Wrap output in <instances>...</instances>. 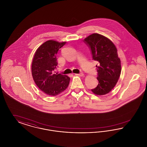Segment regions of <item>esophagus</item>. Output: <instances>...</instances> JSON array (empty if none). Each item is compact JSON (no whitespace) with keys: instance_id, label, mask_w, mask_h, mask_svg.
Instances as JSON below:
<instances>
[{"instance_id":"esophagus-1","label":"esophagus","mask_w":147,"mask_h":147,"mask_svg":"<svg viewBox=\"0 0 147 147\" xmlns=\"http://www.w3.org/2000/svg\"><path fill=\"white\" fill-rule=\"evenodd\" d=\"M76 75H77L78 76H79V77H83L84 76V74L82 73H79V74H75Z\"/></svg>"}]
</instances>
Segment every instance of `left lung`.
Wrapping results in <instances>:
<instances>
[{
    "label": "left lung",
    "mask_w": 147,
    "mask_h": 147,
    "mask_svg": "<svg viewBox=\"0 0 147 147\" xmlns=\"http://www.w3.org/2000/svg\"><path fill=\"white\" fill-rule=\"evenodd\" d=\"M84 42L91 51L92 59L98 62V84L91 91L98 95H105L112 90L121 74V61L117 49L111 40L98 34L89 36Z\"/></svg>",
    "instance_id": "left-lung-1"
}]
</instances>
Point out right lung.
I'll return each instance as SVG.
<instances>
[{
	"label": "right lung",
	"mask_w": 147,
	"mask_h": 147,
	"mask_svg": "<svg viewBox=\"0 0 147 147\" xmlns=\"http://www.w3.org/2000/svg\"><path fill=\"white\" fill-rule=\"evenodd\" d=\"M66 43L49 40L44 42L35 52L32 63L31 71L35 84L45 94L56 96L68 87L69 77L55 73L58 63V50Z\"/></svg>",
	"instance_id": "add662e5"
}]
</instances>
